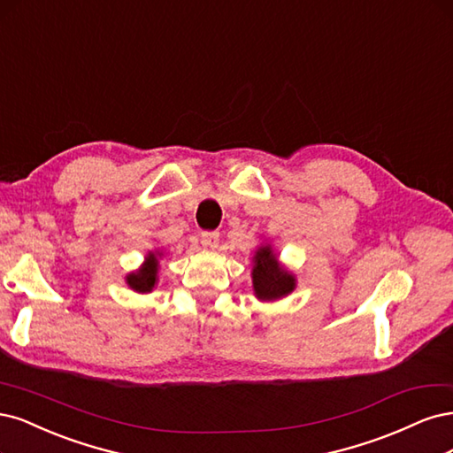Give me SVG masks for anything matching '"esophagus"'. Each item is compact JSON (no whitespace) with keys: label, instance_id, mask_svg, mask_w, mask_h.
Segmentation results:
<instances>
[{"label":"esophagus","instance_id":"esophagus-1","mask_svg":"<svg viewBox=\"0 0 453 453\" xmlns=\"http://www.w3.org/2000/svg\"><path fill=\"white\" fill-rule=\"evenodd\" d=\"M218 241H220V233L218 231H203L201 233V242L209 248H216Z\"/></svg>","mask_w":453,"mask_h":453}]
</instances>
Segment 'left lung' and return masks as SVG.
Instances as JSON below:
<instances>
[{
	"label": "left lung",
	"instance_id": "obj_1",
	"mask_svg": "<svg viewBox=\"0 0 453 453\" xmlns=\"http://www.w3.org/2000/svg\"><path fill=\"white\" fill-rule=\"evenodd\" d=\"M252 284L259 301H276L296 289V276L279 264L271 244H261L252 257Z\"/></svg>",
	"mask_w": 453,
	"mask_h": 453
}]
</instances>
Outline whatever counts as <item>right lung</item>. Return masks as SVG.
I'll return each mask as SVG.
<instances>
[{"mask_svg":"<svg viewBox=\"0 0 453 453\" xmlns=\"http://www.w3.org/2000/svg\"><path fill=\"white\" fill-rule=\"evenodd\" d=\"M159 257L162 254L159 252H149L147 257H144V264L126 276L127 286L137 291V294H150V291L157 284V269H159Z\"/></svg>","mask_w":453,"mask_h":453,"instance_id":"obj_1","label":"right lung"}]
</instances>
